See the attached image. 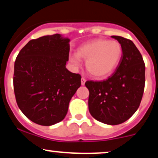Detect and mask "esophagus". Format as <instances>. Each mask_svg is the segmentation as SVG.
Masks as SVG:
<instances>
[{
  "label": "esophagus",
  "instance_id": "esophagus-1",
  "mask_svg": "<svg viewBox=\"0 0 158 158\" xmlns=\"http://www.w3.org/2000/svg\"><path fill=\"white\" fill-rule=\"evenodd\" d=\"M85 81H86V79H85V78H81V85H85Z\"/></svg>",
  "mask_w": 158,
  "mask_h": 158
}]
</instances>
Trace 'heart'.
Listing matches in <instances>:
<instances>
[{"mask_svg": "<svg viewBox=\"0 0 158 158\" xmlns=\"http://www.w3.org/2000/svg\"><path fill=\"white\" fill-rule=\"evenodd\" d=\"M77 52L78 56L74 54L69 56V61L73 68L81 66L80 57L86 61L85 67L90 75L99 79L113 73L123 56V48L119 43L105 39L86 43L79 47Z\"/></svg>", "mask_w": 158, "mask_h": 158, "instance_id": "b5f03b06", "label": "heart"}]
</instances>
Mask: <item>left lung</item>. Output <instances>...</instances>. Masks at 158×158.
Masks as SVG:
<instances>
[{
	"label": "left lung",
	"instance_id": "obj_1",
	"mask_svg": "<svg viewBox=\"0 0 158 158\" xmlns=\"http://www.w3.org/2000/svg\"><path fill=\"white\" fill-rule=\"evenodd\" d=\"M123 48L122 59L115 72L103 81H87L88 108L92 117L105 124H121L135 113L145 87V63L129 39L112 35Z\"/></svg>",
	"mask_w": 158,
	"mask_h": 158
}]
</instances>
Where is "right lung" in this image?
<instances>
[{"label": "right lung", "instance_id": "add662e5", "mask_svg": "<svg viewBox=\"0 0 158 158\" xmlns=\"http://www.w3.org/2000/svg\"><path fill=\"white\" fill-rule=\"evenodd\" d=\"M70 39L60 34L29 41L14 66V92L20 110L41 126L63 120L69 102L81 85V76L66 68Z\"/></svg>", "mask_w": 158, "mask_h": 158}]
</instances>
